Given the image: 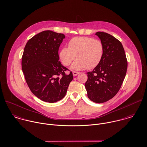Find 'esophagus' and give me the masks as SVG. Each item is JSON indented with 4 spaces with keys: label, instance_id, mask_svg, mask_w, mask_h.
Instances as JSON below:
<instances>
[{
    "label": "esophagus",
    "instance_id": "obj_1",
    "mask_svg": "<svg viewBox=\"0 0 147 147\" xmlns=\"http://www.w3.org/2000/svg\"><path fill=\"white\" fill-rule=\"evenodd\" d=\"M78 74H80L79 72H77V71H73V75L74 76H77Z\"/></svg>",
    "mask_w": 147,
    "mask_h": 147
}]
</instances>
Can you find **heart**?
<instances>
[{"mask_svg": "<svg viewBox=\"0 0 147 147\" xmlns=\"http://www.w3.org/2000/svg\"><path fill=\"white\" fill-rule=\"evenodd\" d=\"M69 47H63L59 53L62 63L67 66L75 59L71 68L82 70L96 67L101 62L104 53L103 43L92 37L77 36L69 42Z\"/></svg>", "mask_w": 147, "mask_h": 147, "instance_id": "obj_1", "label": "heart"}]
</instances>
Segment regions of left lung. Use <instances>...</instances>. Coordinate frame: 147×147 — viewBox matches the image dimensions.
<instances>
[{"instance_id": "1", "label": "left lung", "mask_w": 147, "mask_h": 147, "mask_svg": "<svg viewBox=\"0 0 147 147\" xmlns=\"http://www.w3.org/2000/svg\"><path fill=\"white\" fill-rule=\"evenodd\" d=\"M104 46L103 58L92 71L87 73L85 86L88 98L96 103L112 98L119 91L125 78L128 63L123 45L104 32L96 33Z\"/></svg>"}]
</instances>
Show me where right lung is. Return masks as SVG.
<instances>
[{
  "instance_id": "1",
  "label": "right lung",
  "mask_w": 147,
  "mask_h": 147,
  "mask_svg": "<svg viewBox=\"0 0 147 147\" xmlns=\"http://www.w3.org/2000/svg\"><path fill=\"white\" fill-rule=\"evenodd\" d=\"M65 36L43 31L27 42L22 58V69L31 92L40 100L53 103L62 99L73 80V73L59 61L58 50Z\"/></svg>"
}]
</instances>
